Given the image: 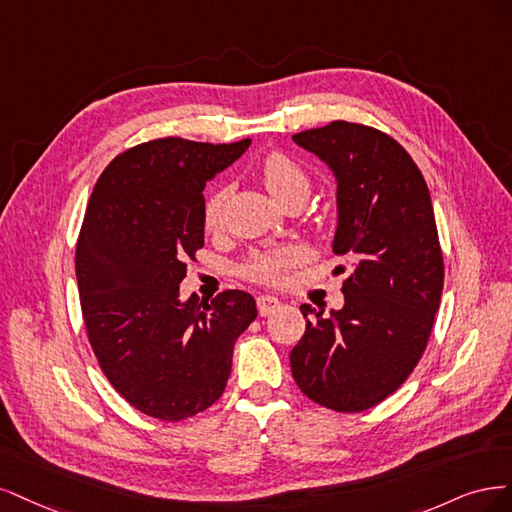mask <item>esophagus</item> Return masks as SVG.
Masks as SVG:
<instances>
[{
    "label": "esophagus",
    "instance_id": "obj_1",
    "mask_svg": "<svg viewBox=\"0 0 512 512\" xmlns=\"http://www.w3.org/2000/svg\"><path fill=\"white\" fill-rule=\"evenodd\" d=\"M280 304L276 298H272V295H259L257 298V310H259V315L261 317H270V315H274L276 310H280Z\"/></svg>",
    "mask_w": 512,
    "mask_h": 512
}]
</instances>
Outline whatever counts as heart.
<instances>
[{"label": "heart", "mask_w": 512, "mask_h": 512, "mask_svg": "<svg viewBox=\"0 0 512 512\" xmlns=\"http://www.w3.org/2000/svg\"><path fill=\"white\" fill-rule=\"evenodd\" d=\"M257 174L263 187L278 204L289 200H306L310 193V174L298 159L285 151H270L257 163ZM227 202V189L214 187L204 200V225L206 229H217L223 221V208ZM298 261V251L291 246L283 249L255 253L244 266L246 278L263 285H280L287 278L289 270Z\"/></svg>", "instance_id": "heart-1"}]
</instances>
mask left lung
Listing matches in <instances>:
<instances>
[{
  "mask_svg": "<svg viewBox=\"0 0 512 512\" xmlns=\"http://www.w3.org/2000/svg\"><path fill=\"white\" fill-rule=\"evenodd\" d=\"M293 140L338 180L334 253L349 270L344 308L304 304L306 332L289 355L300 391L336 412L381 404L417 368L444 285L430 191L412 157L385 131L332 121Z\"/></svg>",
  "mask_w": 512,
  "mask_h": 512,
  "instance_id": "left-lung-1",
  "label": "left lung"
}]
</instances>
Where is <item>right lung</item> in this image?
Returning <instances> with one entry per match:
<instances>
[{
	"label": "right lung",
	"instance_id": "obj_1",
	"mask_svg": "<svg viewBox=\"0 0 512 512\" xmlns=\"http://www.w3.org/2000/svg\"><path fill=\"white\" fill-rule=\"evenodd\" d=\"M157 138L97 178L76 244L91 349L110 385L144 415L185 421L221 398L238 336L257 308L246 291L178 298L204 246V185L249 148Z\"/></svg>",
	"mask_w": 512,
	"mask_h": 512
}]
</instances>
